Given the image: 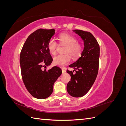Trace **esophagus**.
I'll return each instance as SVG.
<instances>
[{
	"instance_id": "esophagus-1",
	"label": "esophagus",
	"mask_w": 126,
	"mask_h": 126,
	"mask_svg": "<svg viewBox=\"0 0 126 126\" xmlns=\"http://www.w3.org/2000/svg\"><path fill=\"white\" fill-rule=\"evenodd\" d=\"M62 72H63V74H64V73H66V71L65 70H64V69H62Z\"/></svg>"
}]
</instances>
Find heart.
<instances>
[{
	"instance_id": "heart-1",
	"label": "heart",
	"mask_w": 126,
	"mask_h": 126,
	"mask_svg": "<svg viewBox=\"0 0 126 126\" xmlns=\"http://www.w3.org/2000/svg\"><path fill=\"white\" fill-rule=\"evenodd\" d=\"M58 39L60 45L65 46L63 50L65 54L55 57L53 63L55 65L63 67L70 62L71 57L73 59H76L80 56L82 46L77 41V39L74 36L68 33H62L59 36ZM47 46L49 52L52 55H55L58 45L55 40L51 39L49 40Z\"/></svg>"
}]
</instances>
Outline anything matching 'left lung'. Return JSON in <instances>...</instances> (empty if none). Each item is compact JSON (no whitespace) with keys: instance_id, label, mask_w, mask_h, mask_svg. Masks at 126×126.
I'll return each instance as SVG.
<instances>
[{"instance_id":"left-lung-1","label":"left lung","mask_w":126,"mask_h":126,"mask_svg":"<svg viewBox=\"0 0 126 126\" xmlns=\"http://www.w3.org/2000/svg\"><path fill=\"white\" fill-rule=\"evenodd\" d=\"M83 41V49L81 56L69 66L73 71L67 70L71 76L67 83V90L70 96L76 98L85 95L93 85L98 72L100 47L94 36L89 32L72 30ZM74 71L75 74H73Z\"/></svg>"}]
</instances>
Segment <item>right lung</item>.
I'll return each mask as SVG.
<instances>
[{
    "instance_id": "right-lung-1",
    "label": "right lung",
    "mask_w": 126,
    "mask_h": 126,
    "mask_svg": "<svg viewBox=\"0 0 126 126\" xmlns=\"http://www.w3.org/2000/svg\"><path fill=\"white\" fill-rule=\"evenodd\" d=\"M55 30L38 29L28 36L20 55L22 79L28 92L39 99L50 96L55 81L62 74L57 66L47 70L43 67L50 66L52 58L48 49V43L55 35Z\"/></svg>"
}]
</instances>
